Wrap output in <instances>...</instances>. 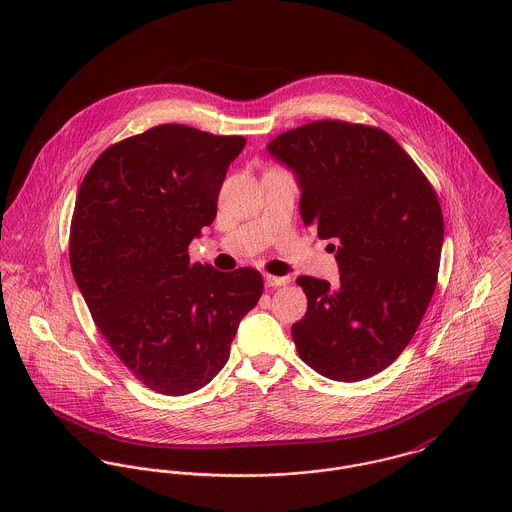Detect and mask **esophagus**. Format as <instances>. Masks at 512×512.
<instances>
[{
    "instance_id": "34e87169",
    "label": "esophagus",
    "mask_w": 512,
    "mask_h": 512,
    "mask_svg": "<svg viewBox=\"0 0 512 512\" xmlns=\"http://www.w3.org/2000/svg\"><path fill=\"white\" fill-rule=\"evenodd\" d=\"M266 286L268 288H278V286H286L290 282L288 276H266Z\"/></svg>"
}]
</instances>
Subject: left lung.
Returning <instances> with one entry per match:
<instances>
[{
    "mask_svg": "<svg viewBox=\"0 0 512 512\" xmlns=\"http://www.w3.org/2000/svg\"><path fill=\"white\" fill-rule=\"evenodd\" d=\"M266 149L292 171L303 222L337 242V288L297 278L307 295V311L292 325L297 353L331 380L374 376L400 357L436 290L438 197L412 157L378 128L311 122Z\"/></svg>",
    "mask_w": 512,
    "mask_h": 512,
    "instance_id": "obj_1",
    "label": "left lung"
}]
</instances>
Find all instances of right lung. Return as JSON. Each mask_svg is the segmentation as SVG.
Wrapping results in <instances>:
<instances>
[{
  "mask_svg": "<svg viewBox=\"0 0 512 512\" xmlns=\"http://www.w3.org/2000/svg\"><path fill=\"white\" fill-rule=\"evenodd\" d=\"M242 136L163 124L108 147L74 203L71 268L90 315L147 388L183 396L226 365L242 317L258 303V270L191 264L187 248L217 217Z\"/></svg>",
  "mask_w": 512,
  "mask_h": 512,
  "instance_id": "obj_1",
  "label": "right lung"
}]
</instances>
